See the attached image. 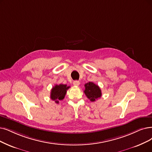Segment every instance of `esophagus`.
Returning a JSON list of instances; mask_svg holds the SVG:
<instances>
[{
	"instance_id": "obj_1",
	"label": "esophagus",
	"mask_w": 152,
	"mask_h": 152,
	"mask_svg": "<svg viewBox=\"0 0 152 152\" xmlns=\"http://www.w3.org/2000/svg\"><path fill=\"white\" fill-rule=\"evenodd\" d=\"M73 83H74V86H79L80 82H79V81H78V80H75V81H74V82H73Z\"/></svg>"
}]
</instances>
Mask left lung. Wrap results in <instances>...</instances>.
Returning a JSON list of instances; mask_svg holds the SVG:
<instances>
[{
  "mask_svg": "<svg viewBox=\"0 0 152 152\" xmlns=\"http://www.w3.org/2000/svg\"><path fill=\"white\" fill-rule=\"evenodd\" d=\"M84 93L91 102H95L102 96L100 87L92 82L85 84Z\"/></svg>",
  "mask_w": 152,
  "mask_h": 152,
  "instance_id": "1",
  "label": "left lung"
}]
</instances>
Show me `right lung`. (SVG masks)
I'll list each match as a JSON object with an SVG mask.
<instances>
[{
	"label": "right lung",
	"instance_id": "obj_1",
	"mask_svg": "<svg viewBox=\"0 0 152 152\" xmlns=\"http://www.w3.org/2000/svg\"><path fill=\"white\" fill-rule=\"evenodd\" d=\"M69 88L70 86H67L66 85H56L51 90L50 99L55 101L56 104H58L60 100H62L64 99L66 90Z\"/></svg>",
	"mask_w": 152,
	"mask_h": 152
}]
</instances>
